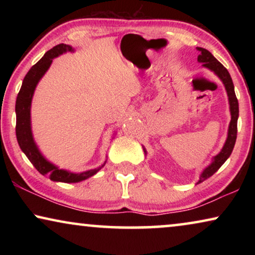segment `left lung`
<instances>
[{
	"label": "left lung",
	"instance_id": "left-lung-1",
	"mask_svg": "<svg viewBox=\"0 0 255 255\" xmlns=\"http://www.w3.org/2000/svg\"><path fill=\"white\" fill-rule=\"evenodd\" d=\"M197 51L200 52V55L197 57V61L201 62L203 67L210 69L211 72H214L215 74L221 79L223 85H224L226 94H228V99H229L230 114H231V121H230V124H229L228 137H226L225 144L221 149V152L212 158L210 165L205 167L203 172L201 173L200 180H198L197 182L198 184L214 175V174L221 168L223 163L229 159V156L231 155L233 147H235V144H236V139H237V123H238V117H239V104L235 93V86H233L231 75H230L228 69H226L224 66H223L208 50H205V48H202V47H197ZM142 149H144L145 155L147 154V152H146V148L144 146H142Z\"/></svg>",
	"mask_w": 255,
	"mask_h": 255
}]
</instances>
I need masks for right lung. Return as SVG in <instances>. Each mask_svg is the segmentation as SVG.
I'll use <instances>...</instances> for the list:
<instances>
[{
    "mask_svg": "<svg viewBox=\"0 0 255 255\" xmlns=\"http://www.w3.org/2000/svg\"><path fill=\"white\" fill-rule=\"evenodd\" d=\"M67 52H74V48L71 45L59 44L51 48L50 51H47L44 54V57L27 72L16 99V137L20 149L40 174L48 176L54 182L76 183L95 175L106 165L107 160L97 168L88 169L85 172L74 173L71 170L62 169L48 161L43 155V153L40 152L39 147L34 141L32 128H31V103H32V97L38 82L48 71L53 59L64 53H67Z\"/></svg>",
    "mask_w": 255,
    "mask_h": 255,
    "instance_id": "1",
    "label": "right lung"
}]
</instances>
